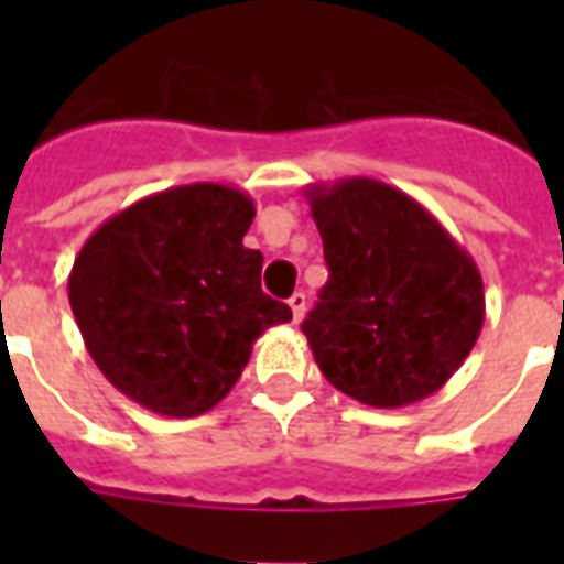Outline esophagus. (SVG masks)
I'll return each instance as SVG.
<instances>
[{"label": "esophagus", "mask_w": 564, "mask_h": 564, "mask_svg": "<svg viewBox=\"0 0 564 564\" xmlns=\"http://www.w3.org/2000/svg\"><path fill=\"white\" fill-rule=\"evenodd\" d=\"M290 307H292V318H295V322H301V318H304V313H307V295H304V292H295V295L290 299Z\"/></svg>", "instance_id": "34e87169"}]
</instances>
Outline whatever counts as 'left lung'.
<instances>
[{
  "label": "left lung",
  "mask_w": 564,
  "mask_h": 564,
  "mask_svg": "<svg viewBox=\"0 0 564 564\" xmlns=\"http://www.w3.org/2000/svg\"><path fill=\"white\" fill-rule=\"evenodd\" d=\"M304 198L330 278L301 330L327 383L377 410L438 392L486 318L474 257L383 181L310 184Z\"/></svg>",
  "instance_id": "left-lung-1"
}]
</instances>
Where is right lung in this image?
Returning <instances> with one entry per match:
<instances>
[{
    "instance_id": "obj_1",
    "label": "right lung",
    "mask_w": 564,
    "mask_h": 564,
    "mask_svg": "<svg viewBox=\"0 0 564 564\" xmlns=\"http://www.w3.org/2000/svg\"><path fill=\"white\" fill-rule=\"evenodd\" d=\"M254 202L228 184L145 195L93 230L69 272V307L99 371L145 410L195 419L234 389L265 327L292 310L260 290L242 246Z\"/></svg>"
}]
</instances>
